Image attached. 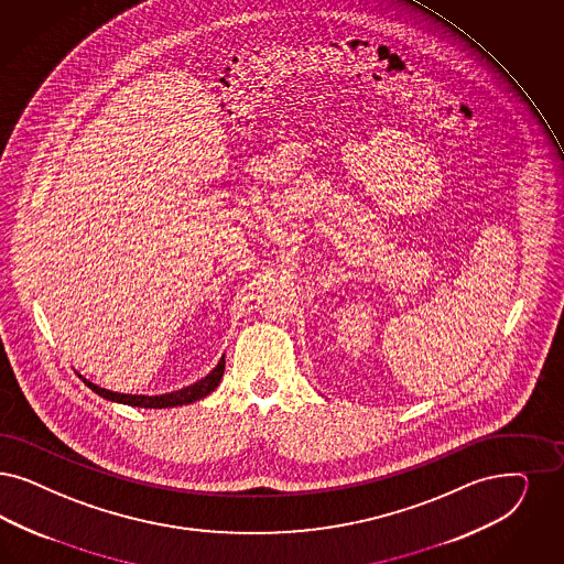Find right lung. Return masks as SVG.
Returning <instances> with one entry per match:
<instances>
[{
  "instance_id": "obj_1",
  "label": "right lung",
  "mask_w": 564,
  "mask_h": 564,
  "mask_svg": "<svg viewBox=\"0 0 564 564\" xmlns=\"http://www.w3.org/2000/svg\"><path fill=\"white\" fill-rule=\"evenodd\" d=\"M225 372V356L220 358V362L214 367L204 379L195 381L194 386L187 388L176 389L171 393H162V395H133V393H118V391H110V389L99 388L96 383H91L89 379H85L83 375H78L83 379V383L91 391H96L101 398L110 400V402H118V404H127V406H137V409H173V406H183V404H192L202 398H206L208 393H213L214 389L218 388L220 379Z\"/></svg>"
}]
</instances>
